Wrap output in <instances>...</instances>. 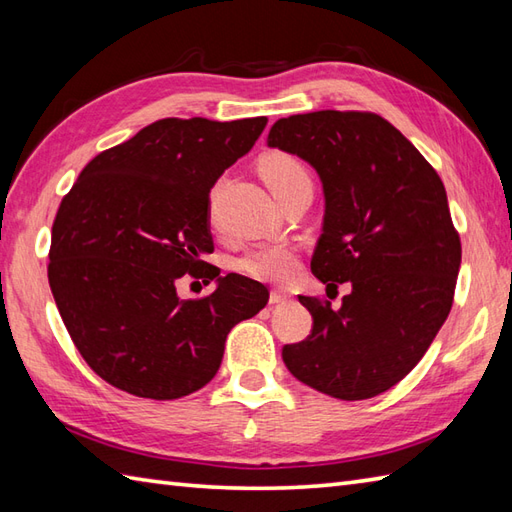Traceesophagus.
I'll return each mask as SVG.
<instances>
[{
  "instance_id": "34e87169",
  "label": "esophagus",
  "mask_w": 512,
  "mask_h": 512,
  "mask_svg": "<svg viewBox=\"0 0 512 512\" xmlns=\"http://www.w3.org/2000/svg\"><path fill=\"white\" fill-rule=\"evenodd\" d=\"M290 297L286 295V292H281V290H273L270 292V303H273V306H279V303H286Z\"/></svg>"
}]
</instances>
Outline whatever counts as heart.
I'll list each match as a JSON object with an SVG mask.
<instances>
[{
  "mask_svg": "<svg viewBox=\"0 0 512 512\" xmlns=\"http://www.w3.org/2000/svg\"><path fill=\"white\" fill-rule=\"evenodd\" d=\"M259 173H262L268 189L277 195V200H284L288 193L299 189L301 184H312L308 169L303 162L290 154H270L259 162ZM235 268L239 273L266 281V284H284L299 268V250L286 244H259L248 248L246 253L237 259Z\"/></svg>",
  "mask_w": 512,
  "mask_h": 512,
  "instance_id": "b5f03b06",
  "label": "heart"
}]
</instances>
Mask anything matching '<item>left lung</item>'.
Masks as SVG:
<instances>
[{"instance_id":"left-lung-1","label":"left lung","mask_w":512,"mask_h":512,"mask_svg":"<svg viewBox=\"0 0 512 512\" xmlns=\"http://www.w3.org/2000/svg\"><path fill=\"white\" fill-rule=\"evenodd\" d=\"M268 145L317 169L323 233L310 268L341 308L303 297L312 330L281 356L301 383L365 400L400 383L447 321L462 262L447 191L420 151L374 112H310L270 127Z\"/></svg>"}]
</instances>
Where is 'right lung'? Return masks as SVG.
<instances>
[{
	"mask_svg": "<svg viewBox=\"0 0 512 512\" xmlns=\"http://www.w3.org/2000/svg\"><path fill=\"white\" fill-rule=\"evenodd\" d=\"M266 123L162 118L101 151L65 193L50 290L76 350L110 385L151 400L193 394L220 369L228 332L268 303L264 284L202 259L213 253L209 191ZM187 272L218 288L180 300Z\"/></svg>",
	"mask_w": 512,
	"mask_h": 512,
	"instance_id": "1",
	"label": "right lung"
}]
</instances>
